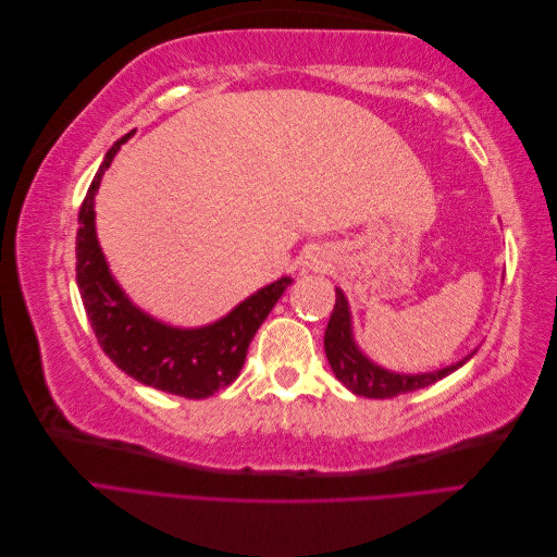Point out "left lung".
Wrapping results in <instances>:
<instances>
[{
    "label": "left lung",
    "instance_id": "left-lung-1",
    "mask_svg": "<svg viewBox=\"0 0 557 557\" xmlns=\"http://www.w3.org/2000/svg\"><path fill=\"white\" fill-rule=\"evenodd\" d=\"M325 356L330 360V367L334 376L339 379L348 391L362 397H372V399H387V397H397L404 393H413L420 391V387L432 385L440 379L448 376L455 369L462 367L469 358L460 360L458 364H450L446 369H440V372L432 374H393L385 372V369L376 367L369 362L358 346L352 344L350 336V313L344 293L336 288V301L330 315V323L325 330Z\"/></svg>",
    "mask_w": 557,
    "mask_h": 557
}]
</instances>
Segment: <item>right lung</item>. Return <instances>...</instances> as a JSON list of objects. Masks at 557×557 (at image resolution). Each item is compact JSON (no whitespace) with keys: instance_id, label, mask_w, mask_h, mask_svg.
Returning a JSON list of instances; mask_svg holds the SVG:
<instances>
[{"instance_id":"right-lung-1","label":"right lung","mask_w":557,"mask_h":557,"mask_svg":"<svg viewBox=\"0 0 557 557\" xmlns=\"http://www.w3.org/2000/svg\"><path fill=\"white\" fill-rule=\"evenodd\" d=\"M127 137L117 139L99 164L83 199L76 234V283L99 346L139 383L188 399H205L239 376L248 344L293 278H281L199 330L166 327L139 311L111 278L95 234V193Z\"/></svg>"}]
</instances>
